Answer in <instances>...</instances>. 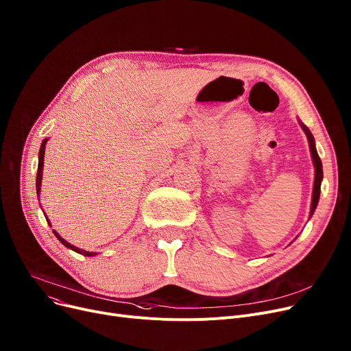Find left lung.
Returning a JSON list of instances; mask_svg holds the SVG:
<instances>
[{"label": "left lung", "mask_w": 351, "mask_h": 351, "mask_svg": "<svg viewBox=\"0 0 351 351\" xmlns=\"http://www.w3.org/2000/svg\"><path fill=\"white\" fill-rule=\"evenodd\" d=\"M303 131L308 139V145H310V152H311V158L313 162H315L316 166V178H315V188H313V199H311V209H310V215H313V212L316 210V206L319 204V197H320V186H322V179H323V168H322V160L319 158V154L316 151V145H315V138H313L311 132L308 131V128L303 123H300Z\"/></svg>", "instance_id": "8db88e82"}]
</instances>
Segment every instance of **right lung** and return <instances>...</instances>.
<instances>
[{
  "label": "right lung",
  "instance_id": "1",
  "mask_svg": "<svg viewBox=\"0 0 351 351\" xmlns=\"http://www.w3.org/2000/svg\"><path fill=\"white\" fill-rule=\"evenodd\" d=\"M45 143H47V139L43 142V145H41V149H40V158H38V172H36V195H40V189H41V179H43V166H44V154H45ZM47 222H49V220H47ZM53 233H55V236L58 237V241L64 245V246H66V247H69V249H72L73 252H78V253H81V254H84V256H95L97 253H94V252H86V250H81V249H78V247H75V246H72L71 243H68L66 241H64V239L53 230Z\"/></svg>",
  "mask_w": 351,
  "mask_h": 351
}]
</instances>
